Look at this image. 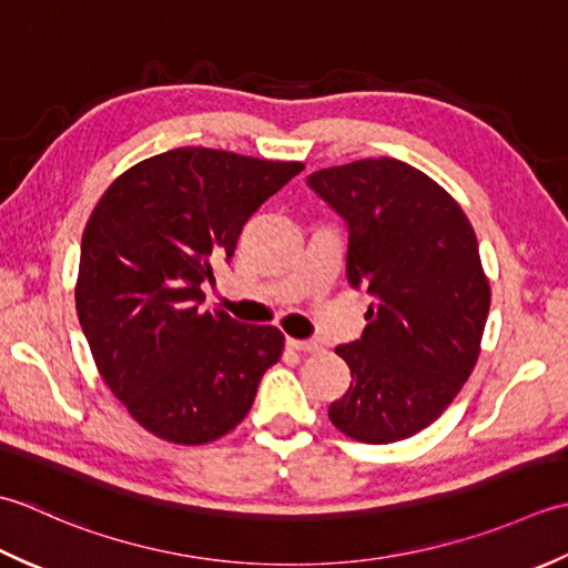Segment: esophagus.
Wrapping results in <instances>:
<instances>
[{
	"label": "esophagus",
	"instance_id": "1",
	"mask_svg": "<svg viewBox=\"0 0 568 568\" xmlns=\"http://www.w3.org/2000/svg\"><path fill=\"white\" fill-rule=\"evenodd\" d=\"M286 345L292 351H296V353H318L321 351V345L318 343H314V341H294V338H288L286 341Z\"/></svg>",
	"mask_w": 568,
	"mask_h": 568
}]
</instances>
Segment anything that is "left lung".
Masks as SVG:
<instances>
[{
  "label": "left lung",
  "instance_id": "obj_1",
  "mask_svg": "<svg viewBox=\"0 0 568 568\" xmlns=\"http://www.w3.org/2000/svg\"><path fill=\"white\" fill-rule=\"evenodd\" d=\"M306 183L345 220V274L373 296L361 341L335 348L353 382L328 419L355 442H402L438 419L476 367L490 311L476 233L399 159L321 169Z\"/></svg>",
  "mask_w": 568,
  "mask_h": 568
}]
</instances>
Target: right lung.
<instances>
[{
    "mask_svg": "<svg viewBox=\"0 0 568 568\" xmlns=\"http://www.w3.org/2000/svg\"><path fill=\"white\" fill-rule=\"evenodd\" d=\"M301 169L181 146L124 171L92 211L80 242V328L112 395L154 436L183 446L225 436L282 357L280 331L203 311L201 284Z\"/></svg>",
    "mask_w": 568,
    "mask_h": 568,
    "instance_id": "right-lung-1",
    "label": "right lung"
}]
</instances>
